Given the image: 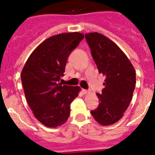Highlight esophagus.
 I'll use <instances>...</instances> for the list:
<instances>
[{
  "label": "esophagus",
  "instance_id": "obj_1",
  "mask_svg": "<svg viewBox=\"0 0 155 155\" xmlns=\"http://www.w3.org/2000/svg\"><path fill=\"white\" fill-rule=\"evenodd\" d=\"M82 92L84 93V94H87V93L89 92V91H87L86 89H82Z\"/></svg>",
  "mask_w": 155,
  "mask_h": 155
}]
</instances>
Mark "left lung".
I'll list each match as a JSON object with an SVG mask.
<instances>
[{
    "mask_svg": "<svg viewBox=\"0 0 155 155\" xmlns=\"http://www.w3.org/2000/svg\"><path fill=\"white\" fill-rule=\"evenodd\" d=\"M99 74L105 77L104 89L97 93L100 104L91 111L101 125L115 124L124 116L132 99L136 73L125 53L107 37L98 32L85 34Z\"/></svg>",
    "mask_w": 155,
    "mask_h": 155,
    "instance_id": "8db88e82",
    "label": "left lung"
}]
</instances>
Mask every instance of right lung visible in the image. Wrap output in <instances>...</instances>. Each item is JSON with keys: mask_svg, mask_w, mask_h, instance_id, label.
Masks as SVG:
<instances>
[{"mask_svg": "<svg viewBox=\"0 0 155 155\" xmlns=\"http://www.w3.org/2000/svg\"><path fill=\"white\" fill-rule=\"evenodd\" d=\"M84 39L79 32L53 35L42 42L26 61L21 74L25 95L35 118L48 127L64 124L80 87L62 85L68 58Z\"/></svg>", "mask_w": 155, "mask_h": 155, "instance_id": "right-lung-1", "label": "right lung"}]
</instances>
